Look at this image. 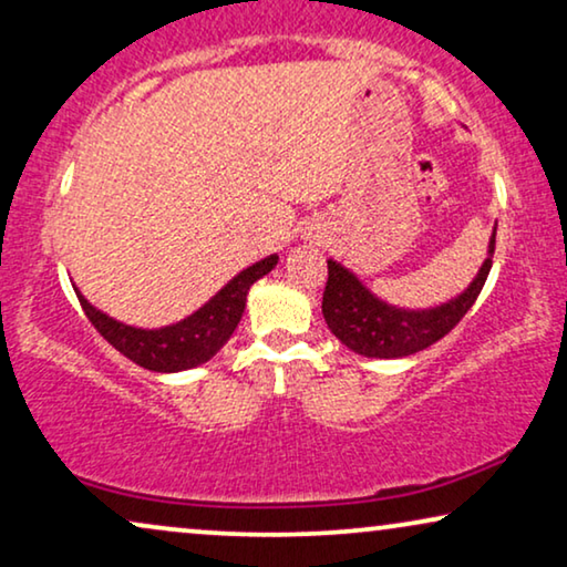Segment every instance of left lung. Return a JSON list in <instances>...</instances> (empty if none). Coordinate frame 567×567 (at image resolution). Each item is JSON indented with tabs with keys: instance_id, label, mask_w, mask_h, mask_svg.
<instances>
[{
	"instance_id": "left-lung-1",
	"label": "left lung",
	"mask_w": 567,
	"mask_h": 567,
	"mask_svg": "<svg viewBox=\"0 0 567 567\" xmlns=\"http://www.w3.org/2000/svg\"><path fill=\"white\" fill-rule=\"evenodd\" d=\"M496 249V234L491 236L488 254ZM485 259L481 272L457 298L429 310H403L374 298L357 277L329 259V280L323 290V318L341 344L362 357L395 360L416 354L436 344L457 326L488 280L493 259Z\"/></svg>"
}]
</instances>
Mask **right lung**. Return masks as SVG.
I'll return each instance as SVG.
<instances>
[{
  "mask_svg": "<svg viewBox=\"0 0 567 567\" xmlns=\"http://www.w3.org/2000/svg\"><path fill=\"white\" fill-rule=\"evenodd\" d=\"M277 265V254L257 261L241 275H236L223 290L205 302V306L185 321L164 326V329H133L107 313H102L86 302L82 292L76 290V298L82 302L86 318L100 337L110 341L117 352L138 367H146L151 372H179L193 370L210 357L218 354V349L234 337L238 321H241L246 308V295L249 287L272 272Z\"/></svg>",
  "mask_w": 567,
  "mask_h": 567,
  "instance_id": "1",
  "label": "right lung"
}]
</instances>
